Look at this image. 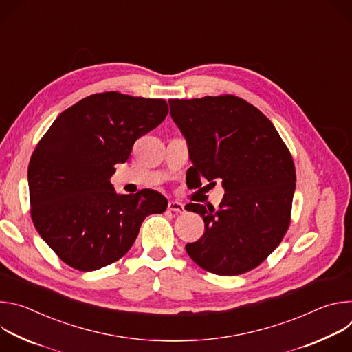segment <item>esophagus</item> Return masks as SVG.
<instances>
[{
  "mask_svg": "<svg viewBox=\"0 0 352 352\" xmlns=\"http://www.w3.org/2000/svg\"><path fill=\"white\" fill-rule=\"evenodd\" d=\"M168 210L177 212V213H184L185 212L184 205L179 204V202H175V200H171V202H168Z\"/></svg>",
  "mask_w": 352,
  "mask_h": 352,
  "instance_id": "1",
  "label": "esophagus"
}]
</instances>
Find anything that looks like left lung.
<instances>
[{
    "instance_id": "1",
    "label": "left lung",
    "mask_w": 352,
    "mask_h": 352,
    "mask_svg": "<svg viewBox=\"0 0 352 352\" xmlns=\"http://www.w3.org/2000/svg\"><path fill=\"white\" fill-rule=\"evenodd\" d=\"M170 114L186 139L192 186L221 181L219 209L189 204L202 216L205 232L186 243L190 259L219 276L259 266L289 226L295 167L272 121L245 100L226 96L168 100Z\"/></svg>"
}]
</instances>
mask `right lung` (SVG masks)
I'll return each instance as SVG.
<instances>
[{
  "instance_id": "add662e5",
  "label": "right lung",
  "mask_w": 352,
  "mask_h": 352,
  "mask_svg": "<svg viewBox=\"0 0 352 352\" xmlns=\"http://www.w3.org/2000/svg\"><path fill=\"white\" fill-rule=\"evenodd\" d=\"M167 114L163 98L97 93L63 111L37 143L28 168L32 220L68 266L91 272L117 262L143 220L166 212L157 190L118 195L110 178Z\"/></svg>"
}]
</instances>
